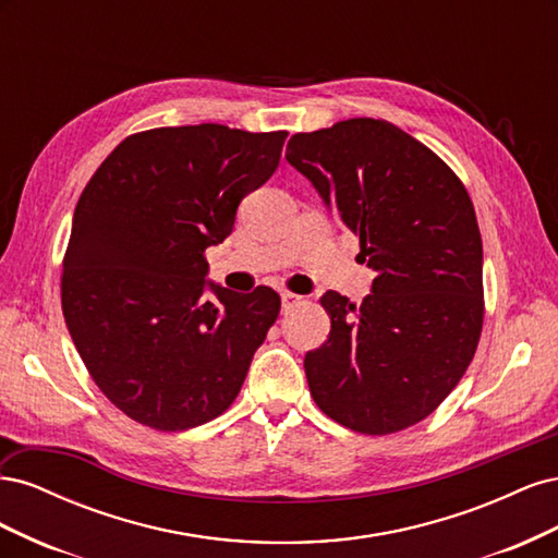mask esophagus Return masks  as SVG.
I'll return each mask as SVG.
<instances>
[{"instance_id": "obj_1", "label": "esophagus", "mask_w": 558, "mask_h": 558, "mask_svg": "<svg viewBox=\"0 0 558 558\" xmlns=\"http://www.w3.org/2000/svg\"><path fill=\"white\" fill-rule=\"evenodd\" d=\"M300 305H305V298H302V295H295V293H291V291H283V293H281V307H283L286 314L298 310Z\"/></svg>"}]
</instances>
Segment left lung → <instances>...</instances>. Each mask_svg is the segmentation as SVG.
<instances>
[{"label":"left lung","mask_w":558,"mask_h":558,"mask_svg":"<svg viewBox=\"0 0 558 558\" xmlns=\"http://www.w3.org/2000/svg\"><path fill=\"white\" fill-rule=\"evenodd\" d=\"M375 269L361 305L328 291L330 335L305 356L318 410L363 435L424 421L461 381L484 324L482 234L463 181L388 121L349 118L286 148Z\"/></svg>","instance_id":"8db88e82"}]
</instances>
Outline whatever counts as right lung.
I'll use <instances>...</instances> for the list:
<instances>
[{
  "label": "right lung",
  "instance_id": "add662e5",
  "mask_svg": "<svg viewBox=\"0 0 558 558\" xmlns=\"http://www.w3.org/2000/svg\"><path fill=\"white\" fill-rule=\"evenodd\" d=\"M286 137L218 123L134 132L83 189L62 314L99 391L137 424L189 430L238 398L281 298L214 283L207 295L205 251L275 174Z\"/></svg>",
  "mask_w": 558,
  "mask_h": 558
}]
</instances>
